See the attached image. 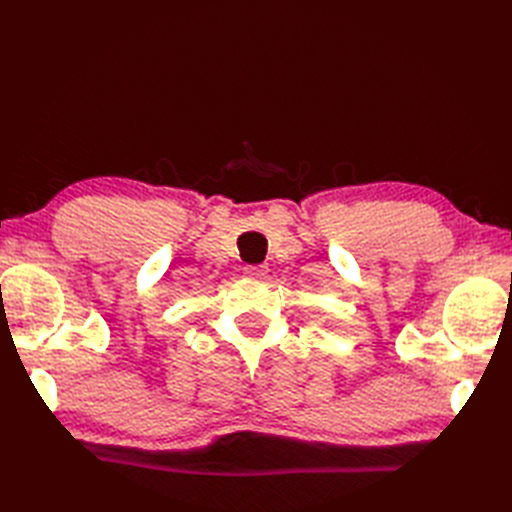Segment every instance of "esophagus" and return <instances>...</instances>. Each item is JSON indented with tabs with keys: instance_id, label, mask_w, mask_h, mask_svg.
Segmentation results:
<instances>
[{
	"instance_id": "34e87169",
	"label": "esophagus",
	"mask_w": 512,
	"mask_h": 512,
	"mask_svg": "<svg viewBox=\"0 0 512 512\" xmlns=\"http://www.w3.org/2000/svg\"><path fill=\"white\" fill-rule=\"evenodd\" d=\"M267 273H269V269L265 267V265H256V267H245V275L250 277V280H258V282H262L267 277Z\"/></svg>"
}]
</instances>
